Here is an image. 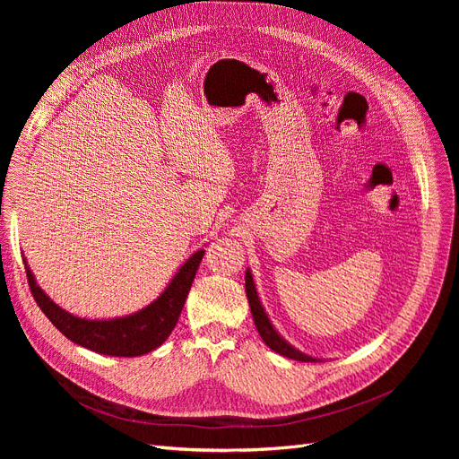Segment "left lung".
<instances>
[{"instance_id":"obj_1","label":"left lung","mask_w":459,"mask_h":459,"mask_svg":"<svg viewBox=\"0 0 459 459\" xmlns=\"http://www.w3.org/2000/svg\"><path fill=\"white\" fill-rule=\"evenodd\" d=\"M246 296H247V301H249V307H251V315H253V322L256 325V331L258 334L262 336V341L266 342V346L270 350H273L275 353L282 355V357H288V359H294V360H301V363H318V357H312V355H307L305 351L294 348L290 342H288L284 336L275 329V325L272 324L270 316L266 308H264L260 298H258V292H256V284L253 281V273L251 270L247 268L246 270Z\"/></svg>"}]
</instances>
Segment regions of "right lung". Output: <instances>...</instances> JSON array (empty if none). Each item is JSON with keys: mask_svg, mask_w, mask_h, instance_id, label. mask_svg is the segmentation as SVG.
Returning a JSON list of instances; mask_svg holds the SVG:
<instances>
[{"mask_svg": "<svg viewBox=\"0 0 459 459\" xmlns=\"http://www.w3.org/2000/svg\"><path fill=\"white\" fill-rule=\"evenodd\" d=\"M203 256L204 249L193 251L163 288V292L147 307L126 316L104 320L74 316L61 308L37 284L26 256L23 264L37 305L68 341L109 357H139L160 348L175 329Z\"/></svg>", "mask_w": 459, "mask_h": 459, "instance_id": "obj_1", "label": "right lung"}]
</instances>
